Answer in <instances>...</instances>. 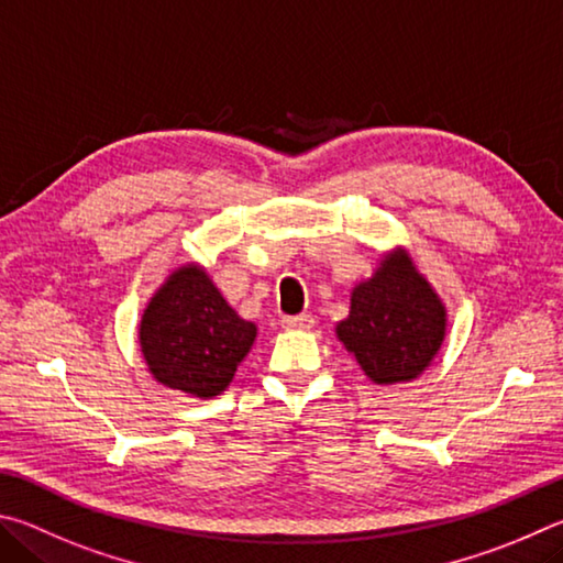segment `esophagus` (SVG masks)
Masks as SVG:
<instances>
[{"instance_id": "1", "label": "esophagus", "mask_w": 563, "mask_h": 563, "mask_svg": "<svg viewBox=\"0 0 563 563\" xmlns=\"http://www.w3.org/2000/svg\"><path fill=\"white\" fill-rule=\"evenodd\" d=\"M284 329H311L313 317L311 313H297V317H282Z\"/></svg>"}]
</instances>
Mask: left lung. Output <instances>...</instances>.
<instances>
[{
  "instance_id": "left-lung-1",
  "label": "left lung",
  "mask_w": 563,
  "mask_h": 563,
  "mask_svg": "<svg viewBox=\"0 0 563 563\" xmlns=\"http://www.w3.org/2000/svg\"><path fill=\"white\" fill-rule=\"evenodd\" d=\"M343 341L376 383L418 378L445 339V309L406 254H393L353 289Z\"/></svg>"
}]
</instances>
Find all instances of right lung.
<instances>
[{
    "label": "right lung",
    "mask_w": 563,
    "mask_h": 563,
    "mask_svg": "<svg viewBox=\"0 0 563 563\" xmlns=\"http://www.w3.org/2000/svg\"><path fill=\"white\" fill-rule=\"evenodd\" d=\"M256 336L200 266H183L147 303L141 349L153 376L167 388L212 398L222 393Z\"/></svg>",
    "instance_id": "right-lung-1"
}]
</instances>
